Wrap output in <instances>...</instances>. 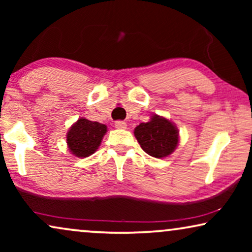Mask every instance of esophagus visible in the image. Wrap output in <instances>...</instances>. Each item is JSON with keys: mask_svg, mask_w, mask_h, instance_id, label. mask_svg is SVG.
<instances>
[{"mask_svg": "<svg viewBox=\"0 0 252 252\" xmlns=\"http://www.w3.org/2000/svg\"><path fill=\"white\" fill-rule=\"evenodd\" d=\"M115 127L116 128H120V129H124L127 127V124L125 122H123V120H117L115 123Z\"/></svg>", "mask_w": 252, "mask_h": 252, "instance_id": "1", "label": "esophagus"}]
</instances>
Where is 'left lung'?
Instances as JSON below:
<instances>
[{
	"instance_id": "left-lung-1",
	"label": "left lung",
	"mask_w": 252,
	"mask_h": 252,
	"mask_svg": "<svg viewBox=\"0 0 252 252\" xmlns=\"http://www.w3.org/2000/svg\"><path fill=\"white\" fill-rule=\"evenodd\" d=\"M134 135L143 151L156 158L171 155L179 143L177 127L170 120L157 115L151 117L150 122L136 126Z\"/></svg>"
}]
</instances>
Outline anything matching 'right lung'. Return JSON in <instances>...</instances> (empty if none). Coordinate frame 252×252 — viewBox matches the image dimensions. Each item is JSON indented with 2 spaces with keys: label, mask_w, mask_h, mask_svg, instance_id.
Masks as SVG:
<instances>
[{
  "label": "right lung",
  "mask_w": 252,
  "mask_h": 252,
  "mask_svg": "<svg viewBox=\"0 0 252 252\" xmlns=\"http://www.w3.org/2000/svg\"><path fill=\"white\" fill-rule=\"evenodd\" d=\"M106 126L97 122L80 118L68 129L66 141L68 149L77 157H88L98 149Z\"/></svg>",
  "instance_id": "1"
}]
</instances>
